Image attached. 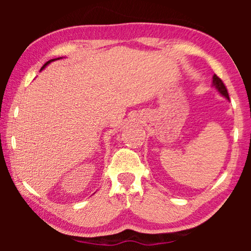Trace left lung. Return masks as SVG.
I'll return each mask as SVG.
<instances>
[{
    "mask_svg": "<svg viewBox=\"0 0 251 251\" xmlns=\"http://www.w3.org/2000/svg\"><path fill=\"white\" fill-rule=\"evenodd\" d=\"M212 85H214V87H215L216 89H217L219 94H221L222 96H224V97H225L226 99H228V100H229L227 89H226L225 84L223 83V81H222L221 78H219L216 74L214 75V77H212Z\"/></svg>",
    "mask_w": 251,
    "mask_h": 251,
    "instance_id": "8db88e82",
    "label": "left lung"
}]
</instances>
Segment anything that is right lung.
<instances>
[{"label":"right lung","mask_w":251,"mask_h":251,"mask_svg":"<svg viewBox=\"0 0 251 251\" xmlns=\"http://www.w3.org/2000/svg\"><path fill=\"white\" fill-rule=\"evenodd\" d=\"M57 59H60V58H57ZM53 60H56V59H51V60H49V61H47V63L43 65V66H42V68H41V70H43V68H44V67H46V66H47V65H49V64L51 63V61H53Z\"/></svg>","instance_id":"1"}]
</instances>
